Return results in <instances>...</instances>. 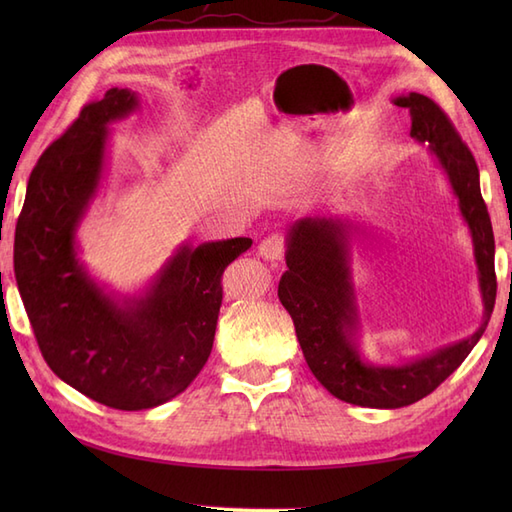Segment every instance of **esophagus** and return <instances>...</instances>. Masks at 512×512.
I'll list each match as a JSON object with an SVG mask.
<instances>
[{"mask_svg": "<svg viewBox=\"0 0 512 512\" xmlns=\"http://www.w3.org/2000/svg\"><path fill=\"white\" fill-rule=\"evenodd\" d=\"M257 250H259V255L266 259V262H279V259L286 253V239H284V235L273 233L259 242Z\"/></svg>", "mask_w": 512, "mask_h": 512, "instance_id": "34e87169", "label": "esophagus"}]
</instances>
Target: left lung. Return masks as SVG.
Instances as JSON below:
<instances>
[{"mask_svg": "<svg viewBox=\"0 0 512 512\" xmlns=\"http://www.w3.org/2000/svg\"><path fill=\"white\" fill-rule=\"evenodd\" d=\"M411 114V138L427 143L458 195L475 250L482 325L466 339L440 347L405 365H372L358 354V310L350 273V231L339 217H303L288 233L286 266L279 301L295 323L306 363L319 383L339 400L358 407L398 409L429 396L471 354L491 319L497 295L495 237L480 191V171L449 116L429 96L409 92L394 99Z\"/></svg>", "mask_w": 512, "mask_h": 512, "instance_id": "1", "label": "left lung"}]
</instances>
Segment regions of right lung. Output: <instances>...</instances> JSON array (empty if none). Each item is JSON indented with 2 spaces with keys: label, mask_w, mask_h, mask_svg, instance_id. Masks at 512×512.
I'll return each instance as SVG.
<instances>
[{
  "label": "right lung",
  "mask_w": 512,
  "mask_h": 512,
  "mask_svg": "<svg viewBox=\"0 0 512 512\" xmlns=\"http://www.w3.org/2000/svg\"><path fill=\"white\" fill-rule=\"evenodd\" d=\"M138 107L107 90L43 151L15 231V279L48 367L105 407L140 411L187 389L209 361L224 268L250 248L235 237L180 246L143 297L118 301L76 257V226L99 189L107 125Z\"/></svg>",
  "instance_id": "right-lung-1"
}]
</instances>
